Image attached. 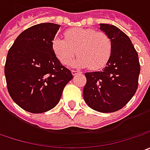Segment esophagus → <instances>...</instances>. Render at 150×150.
I'll return each instance as SVG.
<instances>
[{"mask_svg": "<svg viewBox=\"0 0 150 150\" xmlns=\"http://www.w3.org/2000/svg\"><path fill=\"white\" fill-rule=\"evenodd\" d=\"M78 73H80V72L75 71V70H72V74L73 75V76H76V75H78Z\"/></svg>", "mask_w": 150, "mask_h": 150, "instance_id": "obj_1", "label": "esophagus"}]
</instances>
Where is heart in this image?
Instances as JSON below:
<instances>
[{"mask_svg":"<svg viewBox=\"0 0 150 150\" xmlns=\"http://www.w3.org/2000/svg\"><path fill=\"white\" fill-rule=\"evenodd\" d=\"M65 39L55 38L52 49L56 57L64 66H68L75 56L76 67H88L99 70L106 66L111 57L112 42L105 32L92 28H72L64 33Z\"/></svg>","mask_w":150,"mask_h":150,"instance_id":"obj_1","label":"heart"}]
</instances>
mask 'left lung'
<instances>
[{"label": "left lung", "instance_id": "8db88e82", "mask_svg": "<svg viewBox=\"0 0 150 150\" xmlns=\"http://www.w3.org/2000/svg\"><path fill=\"white\" fill-rule=\"evenodd\" d=\"M100 30L112 40V55L102 71L85 73L83 98L98 112H112L124 108L134 95L140 65L134 45L124 32L109 24H100Z\"/></svg>", "mask_w": 150, "mask_h": 150}]
</instances>
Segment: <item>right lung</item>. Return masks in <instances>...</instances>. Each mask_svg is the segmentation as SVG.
Wrapping results in <instances>:
<instances>
[{"label":"right lung","mask_w":150,"mask_h":150,"mask_svg":"<svg viewBox=\"0 0 150 150\" xmlns=\"http://www.w3.org/2000/svg\"><path fill=\"white\" fill-rule=\"evenodd\" d=\"M59 27L54 23L31 26L21 33L8 51L5 64L8 93L27 112L41 113L53 108L73 78L52 49Z\"/></svg>","instance_id":"right-lung-1"}]
</instances>
